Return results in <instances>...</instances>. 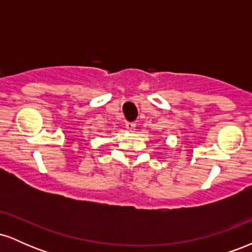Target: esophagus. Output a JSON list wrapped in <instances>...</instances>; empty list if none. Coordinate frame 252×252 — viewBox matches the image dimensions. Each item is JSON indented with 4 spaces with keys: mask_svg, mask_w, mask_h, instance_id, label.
Masks as SVG:
<instances>
[{
    "mask_svg": "<svg viewBox=\"0 0 252 252\" xmlns=\"http://www.w3.org/2000/svg\"><path fill=\"white\" fill-rule=\"evenodd\" d=\"M126 128L129 130V131H135L136 128V123L135 122H128L126 124Z\"/></svg>",
    "mask_w": 252,
    "mask_h": 252,
    "instance_id": "obj_1",
    "label": "esophagus"
}]
</instances>
